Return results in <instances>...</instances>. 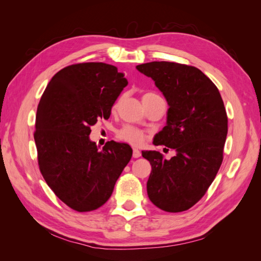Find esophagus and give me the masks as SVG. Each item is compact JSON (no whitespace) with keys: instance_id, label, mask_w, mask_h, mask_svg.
Segmentation results:
<instances>
[{"instance_id":"obj_1","label":"esophagus","mask_w":261,"mask_h":261,"mask_svg":"<svg viewBox=\"0 0 261 261\" xmlns=\"http://www.w3.org/2000/svg\"><path fill=\"white\" fill-rule=\"evenodd\" d=\"M132 156H134V158H139L141 156V152L139 149L134 148V153H132Z\"/></svg>"}]
</instances>
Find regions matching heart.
Wrapping results in <instances>:
<instances>
[{
    "mask_svg": "<svg viewBox=\"0 0 261 261\" xmlns=\"http://www.w3.org/2000/svg\"><path fill=\"white\" fill-rule=\"evenodd\" d=\"M149 96H158L157 94L154 93H146L143 97H149ZM118 138L122 141H125L130 145H139L145 139V136H143L142 132L134 126H124L118 132Z\"/></svg>",
    "mask_w": 261,
    "mask_h": 261,
    "instance_id": "heart-1",
    "label": "heart"
}]
</instances>
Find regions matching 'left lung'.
<instances>
[{"instance_id": "obj_1", "label": "left lung", "mask_w": 261, "mask_h": 261, "mask_svg": "<svg viewBox=\"0 0 261 261\" xmlns=\"http://www.w3.org/2000/svg\"><path fill=\"white\" fill-rule=\"evenodd\" d=\"M137 69L153 80L169 107L153 145L176 151L169 160L158 151H142L151 165L148 196L160 210L182 212L204 196L222 164L228 135L222 97L214 83L193 66L151 62Z\"/></svg>"}]
</instances>
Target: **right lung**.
Instances as JSON below:
<instances>
[{
	"label": "right lung",
	"mask_w": 261,
	"mask_h": 261,
	"mask_svg": "<svg viewBox=\"0 0 261 261\" xmlns=\"http://www.w3.org/2000/svg\"><path fill=\"white\" fill-rule=\"evenodd\" d=\"M126 85L115 66L75 64L54 75L39 102L33 135L39 168L60 201L79 212L108 201L132 157L126 143L109 141L99 150L88 137L97 120L110 118Z\"/></svg>",
	"instance_id": "add662e5"
}]
</instances>
